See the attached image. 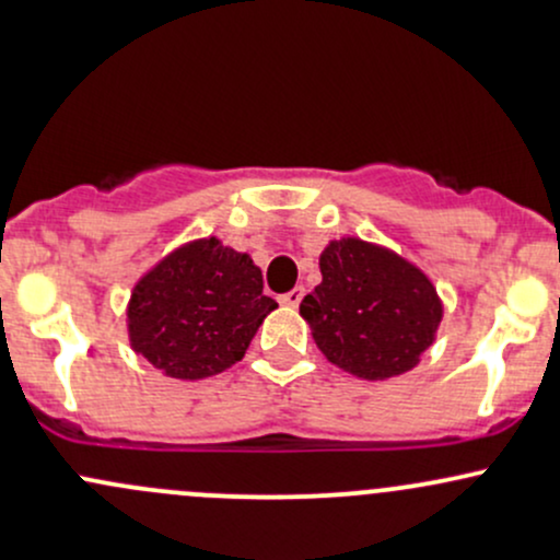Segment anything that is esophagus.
<instances>
[{
  "label": "esophagus",
  "mask_w": 560,
  "mask_h": 560,
  "mask_svg": "<svg viewBox=\"0 0 560 560\" xmlns=\"http://www.w3.org/2000/svg\"><path fill=\"white\" fill-rule=\"evenodd\" d=\"M302 299H304V288L296 285V288H291V291H288V293H282L280 304H285V306H299V304H302Z\"/></svg>",
  "instance_id": "obj_1"
}]
</instances>
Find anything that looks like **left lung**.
<instances>
[{
    "instance_id": "obj_1",
    "label": "left lung",
    "mask_w": 560,
    "mask_h": 560,
    "mask_svg": "<svg viewBox=\"0 0 560 560\" xmlns=\"http://www.w3.org/2000/svg\"><path fill=\"white\" fill-rule=\"evenodd\" d=\"M323 282L304 296V320L334 365L363 378L411 371L435 339L441 302L413 264L363 240L330 243Z\"/></svg>"
}]
</instances>
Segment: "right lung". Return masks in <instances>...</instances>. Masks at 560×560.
I'll list each match as a JSON object with an SVG mask.
<instances>
[{"mask_svg":"<svg viewBox=\"0 0 560 560\" xmlns=\"http://www.w3.org/2000/svg\"><path fill=\"white\" fill-rule=\"evenodd\" d=\"M275 306L248 254L224 248L215 237L197 240L136 285L130 341L167 376H213L243 358Z\"/></svg>","mask_w":560,"mask_h":560,"instance_id":"add662e5","label":"right lung"}]
</instances>
